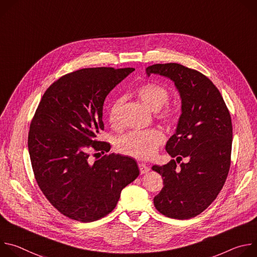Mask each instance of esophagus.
Listing matches in <instances>:
<instances>
[{
  "label": "esophagus",
  "mask_w": 257,
  "mask_h": 257,
  "mask_svg": "<svg viewBox=\"0 0 257 257\" xmlns=\"http://www.w3.org/2000/svg\"><path fill=\"white\" fill-rule=\"evenodd\" d=\"M138 167H139V171H140V174H141V175H143V174H145V173H148V172L151 170L150 167H148L145 164H142V163H139V164H138Z\"/></svg>",
  "instance_id": "34e87169"
}]
</instances>
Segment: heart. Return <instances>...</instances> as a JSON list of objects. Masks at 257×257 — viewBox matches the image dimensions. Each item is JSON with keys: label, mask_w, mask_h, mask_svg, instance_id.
Here are the masks:
<instances>
[{"label": "heart", "mask_w": 257, "mask_h": 257, "mask_svg": "<svg viewBox=\"0 0 257 257\" xmlns=\"http://www.w3.org/2000/svg\"><path fill=\"white\" fill-rule=\"evenodd\" d=\"M137 96L152 111L157 113V118L165 122L174 121L178 114V106L168 101L169 90L154 82L140 85L136 89ZM124 102L123 97L115 98L107 108V119L113 127L120 125V112ZM165 142V135L158 129L133 130L118 139V150L129 157L141 161H148L155 157L160 146Z\"/></svg>", "instance_id": "heart-1"}]
</instances>
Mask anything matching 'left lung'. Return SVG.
<instances>
[{
  "label": "left lung",
  "instance_id": "1",
  "mask_svg": "<svg viewBox=\"0 0 257 257\" xmlns=\"http://www.w3.org/2000/svg\"><path fill=\"white\" fill-rule=\"evenodd\" d=\"M174 81L182 98V115L166 151L172 160L153 170L164 187L154 198L156 208L177 219L194 217L222 190L231 166L233 127L229 109L216 86L202 73L177 63L146 68ZM185 158L187 162L179 164Z\"/></svg>",
  "mask_w": 257,
  "mask_h": 257
}]
</instances>
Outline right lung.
<instances>
[{
    "instance_id": "1",
    "label": "right lung",
    "mask_w": 257,
    "mask_h": 257,
    "mask_svg": "<svg viewBox=\"0 0 257 257\" xmlns=\"http://www.w3.org/2000/svg\"><path fill=\"white\" fill-rule=\"evenodd\" d=\"M135 69L84 68L55 81L44 93L28 132L33 174L62 214L82 223L105 216L139 175L136 161L116 154L92 163L90 152L109 151L96 139L103 130L106 95Z\"/></svg>"
}]
</instances>
